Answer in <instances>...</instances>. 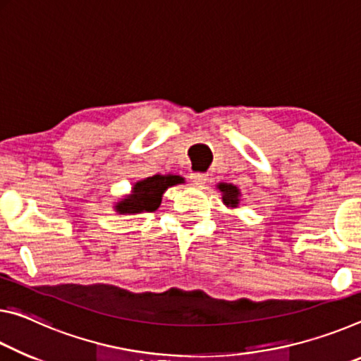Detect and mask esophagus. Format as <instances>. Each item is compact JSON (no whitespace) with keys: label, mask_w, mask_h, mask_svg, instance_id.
<instances>
[{"label":"esophagus","mask_w":361,"mask_h":361,"mask_svg":"<svg viewBox=\"0 0 361 361\" xmlns=\"http://www.w3.org/2000/svg\"><path fill=\"white\" fill-rule=\"evenodd\" d=\"M190 179H192L193 184L202 185V184H206V180H208V176H206L204 173H192Z\"/></svg>","instance_id":"34e87169"}]
</instances>
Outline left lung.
Instances as JSON below:
<instances>
[{"mask_svg": "<svg viewBox=\"0 0 361 361\" xmlns=\"http://www.w3.org/2000/svg\"><path fill=\"white\" fill-rule=\"evenodd\" d=\"M217 188L222 192V202L226 206H228V208H236L240 203V190L238 187H235L232 184H219L217 185Z\"/></svg>", "mask_w": 361, "mask_h": 361, "instance_id": "1", "label": "left lung"}]
</instances>
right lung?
I'll return each instance as SVG.
<instances>
[{"label": "right lung", "instance_id": "1", "mask_svg": "<svg viewBox=\"0 0 361 361\" xmlns=\"http://www.w3.org/2000/svg\"><path fill=\"white\" fill-rule=\"evenodd\" d=\"M184 179L179 176H152L144 180L135 182L133 192L118 202L115 211L120 214H137V212H153L161 203L163 193L166 188L176 184H182Z\"/></svg>", "mask_w": 361, "mask_h": 361}]
</instances>
